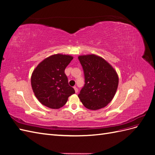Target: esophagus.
Here are the masks:
<instances>
[{"instance_id":"34e87169","label":"esophagus","mask_w":155,"mask_h":155,"mask_svg":"<svg viewBox=\"0 0 155 155\" xmlns=\"http://www.w3.org/2000/svg\"><path fill=\"white\" fill-rule=\"evenodd\" d=\"M74 90H75V92L77 93V92H78V88H77L76 87H74Z\"/></svg>"}]
</instances>
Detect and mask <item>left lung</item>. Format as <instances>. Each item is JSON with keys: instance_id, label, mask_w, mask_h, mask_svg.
<instances>
[{"instance_id": "left-lung-1", "label": "left lung", "mask_w": 155, "mask_h": 155, "mask_svg": "<svg viewBox=\"0 0 155 155\" xmlns=\"http://www.w3.org/2000/svg\"><path fill=\"white\" fill-rule=\"evenodd\" d=\"M85 75V85L78 97L90 110L106 107L113 99L118 86L116 70L104 58L94 54L78 57Z\"/></svg>"}]
</instances>
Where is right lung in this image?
Masks as SVG:
<instances>
[{
    "instance_id": "add662e5",
    "label": "right lung",
    "mask_w": 155,
    "mask_h": 155,
    "mask_svg": "<svg viewBox=\"0 0 155 155\" xmlns=\"http://www.w3.org/2000/svg\"><path fill=\"white\" fill-rule=\"evenodd\" d=\"M73 57L54 54L41 61L32 72L31 85L35 97L41 104L58 109L66 104L70 96L75 93L68 85L64 70Z\"/></svg>"
}]
</instances>
